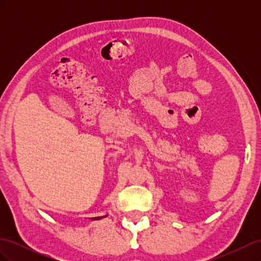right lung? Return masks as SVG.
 <instances>
[{
	"label": "right lung",
	"mask_w": 261,
	"mask_h": 261,
	"mask_svg": "<svg viewBox=\"0 0 261 261\" xmlns=\"http://www.w3.org/2000/svg\"><path fill=\"white\" fill-rule=\"evenodd\" d=\"M102 217H98V218H91L92 220H99V219H101Z\"/></svg>",
	"instance_id": "1"
}]
</instances>
